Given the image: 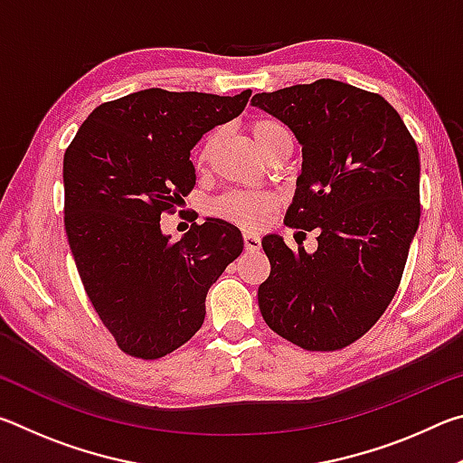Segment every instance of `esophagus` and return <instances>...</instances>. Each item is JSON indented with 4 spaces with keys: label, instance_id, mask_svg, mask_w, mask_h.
<instances>
[{
    "label": "esophagus",
    "instance_id": "obj_1",
    "mask_svg": "<svg viewBox=\"0 0 463 463\" xmlns=\"http://www.w3.org/2000/svg\"><path fill=\"white\" fill-rule=\"evenodd\" d=\"M242 242H245V249L247 250H257L261 247V239L257 237L253 232H245L242 234Z\"/></svg>",
    "mask_w": 463,
    "mask_h": 463
}]
</instances>
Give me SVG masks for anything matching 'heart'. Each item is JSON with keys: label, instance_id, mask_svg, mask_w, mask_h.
I'll use <instances>...</instances> for the list:
<instances>
[{"label": "heart", "instance_id": "heart-1", "mask_svg": "<svg viewBox=\"0 0 463 463\" xmlns=\"http://www.w3.org/2000/svg\"><path fill=\"white\" fill-rule=\"evenodd\" d=\"M249 135L253 138L255 146L260 151L269 156L271 151L289 140V132L284 128V124L271 118H255L249 122ZM216 145V132L203 138L198 153H195V163L198 167L206 165L213 148ZM276 195L269 192H253V190H232L222 194L221 198H216L210 206V213L214 216L222 218L226 222H232L241 226V229H260L265 222L273 208H276Z\"/></svg>", "mask_w": 463, "mask_h": 463}]
</instances>
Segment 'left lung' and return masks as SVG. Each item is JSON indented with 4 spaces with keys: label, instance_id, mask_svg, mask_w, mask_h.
I'll list each match as a JSON object with an SVG mask.
<instances>
[{
    "label": "left lung",
    "instance_id": "1",
    "mask_svg": "<svg viewBox=\"0 0 463 463\" xmlns=\"http://www.w3.org/2000/svg\"><path fill=\"white\" fill-rule=\"evenodd\" d=\"M302 145L286 226L318 247L261 241L271 263L260 310L273 333L307 351H339L370 331L401 286L420 218L417 143L380 93L318 80L250 99ZM298 232V234H300Z\"/></svg>",
    "mask_w": 463,
    "mask_h": 463
}]
</instances>
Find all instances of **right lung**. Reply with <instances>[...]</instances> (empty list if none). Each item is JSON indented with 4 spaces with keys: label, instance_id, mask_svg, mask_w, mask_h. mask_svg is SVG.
<instances>
[{
    "label": "right lung",
    "instance_id": "right-lung-1",
    "mask_svg": "<svg viewBox=\"0 0 463 463\" xmlns=\"http://www.w3.org/2000/svg\"><path fill=\"white\" fill-rule=\"evenodd\" d=\"M237 96L143 90L106 101L62 159L65 231L91 307L120 351L159 359L200 331L206 294L242 250L237 226L208 218L161 232L194 190L195 143L245 109Z\"/></svg>",
    "mask_w": 463,
    "mask_h": 463
}]
</instances>
